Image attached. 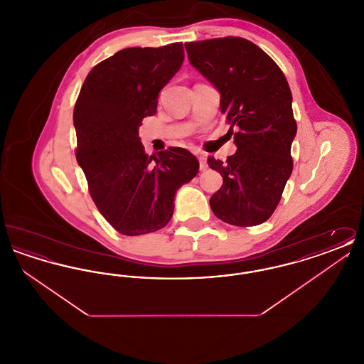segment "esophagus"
Returning <instances> with one entry per match:
<instances>
[{
    "label": "esophagus",
    "mask_w": 364,
    "mask_h": 364,
    "mask_svg": "<svg viewBox=\"0 0 364 364\" xmlns=\"http://www.w3.org/2000/svg\"><path fill=\"white\" fill-rule=\"evenodd\" d=\"M198 159H199V169H200V171H205V169L208 168V158H206V154L199 153V154H198Z\"/></svg>",
    "instance_id": "1"
}]
</instances>
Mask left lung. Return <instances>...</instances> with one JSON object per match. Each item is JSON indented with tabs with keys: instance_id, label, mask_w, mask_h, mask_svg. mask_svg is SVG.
Instances as JSON below:
<instances>
[{
	"instance_id": "8db88e82",
	"label": "left lung",
	"mask_w": 364,
	"mask_h": 364,
	"mask_svg": "<svg viewBox=\"0 0 364 364\" xmlns=\"http://www.w3.org/2000/svg\"><path fill=\"white\" fill-rule=\"evenodd\" d=\"M186 50L192 67L220 91L237 146L226 162L208 156V166L224 178L210 208L230 225H259L274 213L294 169L297 125L289 85L277 64L244 38L187 42Z\"/></svg>"
}]
</instances>
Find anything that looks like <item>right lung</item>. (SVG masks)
<instances>
[{"label":"right lung","mask_w":364,"mask_h":364,"mask_svg":"<svg viewBox=\"0 0 364 364\" xmlns=\"http://www.w3.org/2000/svg\"><path fill=\"white\" fill-rule=\"evenodd\" d=\"M184 61L183 43L128 48L97 64L73 109L77 149L90 195L117 232H156L173 215L174 195L199 171L181 147L147 156L139 127L156 114L158 94Z\"/></svg>","instance_id":"right-lung-1"}]
</instances>
